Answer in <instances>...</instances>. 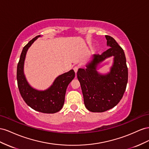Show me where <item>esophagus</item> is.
Segmentation results:
<instances>
[{
	"mask_svg": "<svg viewBox=\"0 0 149 149\" xmlns=\"http://www.w3.org/2000/svg\"><path fill=\"white\" fill-rule=\"evenodd\" d=\"M78 69H79V67L76 66V67H75L74 68V70L75 74H77V71H78Z\"/></svg>",
	"mask_w": 149,
	"mask_h": 149,
	"instance_id": "esophagus-1",
	"label": "esophagus"
}]
</instances>
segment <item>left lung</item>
<instances>
[{"label":"left lung","instance_id":"8db88e82","mask_svg":"<svg viewBox=\"0 0 149 149\" xmlns=\"http://www.w3.org/2000/svg\"><path fill=\"white\" fill-rule=\"evenodd\" d=\"M110 49L101 55L94 54L86 69H79L77 78L81 86L86 107L92 112H103L119 102L128 81V68L124 50L113 37L105 36ZM114 57V63L109 73L101 74L96 71L100 63Z\"/></svg>","mask_w":149,"mask_h":149}]
</instances>
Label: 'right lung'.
I'll use <instances>...</instances> for the list:
<instances>
[{
  "label": "right lung",
  "mask_w": 149,
  "mask_h": 149,
  "mask_svg": "<svg viewBox=\"0 0 149 149\" xmlns=\"http://www.w3.org/2000/svg\"><path fill=\"white\" fill-rule=\"evenodd\" d=\"M39 37L33 38L23 48L17 69V85L21 96L29 107L40 112L54 113L62 109L67 86L75 74L74 70H70L58 76L52 86L45 91H38L30 86L24 73V61L29 48Z\"/></svg>",
  "instance_id": "right-lung-1"
}]
</instances>
